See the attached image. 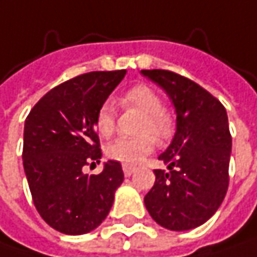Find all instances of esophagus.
<instances>
[{"instance_id": "esophagus-1", "label": "esophagus", "mask_w": 257, "mask_h": 257, "mask_svg": "<svg viewBox=\"0 0 257 257\" xmlns=\"http://www.w3.org/2000/svg\"><path fill=\"white\" fill-rule=\"evenodd\" d=\"M122 171H124L125 177H130V175L135 173V167H132V165H122Z\"/></svg>"}]
</instances>
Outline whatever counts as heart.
<instances>
[{
  "label": "heart",
  "mask_w": 257,
  "mask_h": 257,
  "mask_svg": "<svg viewBox=\"0 0 257 257\" xmlns=\"http://www.w3.org/2000/svg\"><path fill=\"white\" fill-rule=\"evenodd\" d=\"M122 108H135L143 112L138 138H118L106 146L109 158L125 165L139 164L155 148V138L167 140L174 133V118L164 108L161 95L148 84H136L119 98ZM95 128L102 138H109L115 130V112L109 102L99 105L95 114ZM154 134L153 137L152 135Z\"/></svg>",
  "instance_id": "obj_1"
}]
</instances>
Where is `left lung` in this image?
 Segmentation results:
<instances>
[{"label":"left lung","instance_id":"left-lung-1","mask_svg":"<svg viewBox=\"0 0 257 257\" xmlns=\"http://www.w3.org/2000/svg\"><path fill=\"white\" fill-rule=\"evenodd\" d=\"M173 99L177 132L159 159L146 209L164 228L187 231L205 224L221 206L229 184L231 133L224 105L206 89L170 70H142Z\"/></svg>","mask_w":257,"mask_h":257}]
</instances>
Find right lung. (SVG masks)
Listing matches in <instances>:
<instances>
[{"instance_id":"add662e5","label":"right lung","mask_w":257,"mask_h":257,"mask_svg":"<svg viewBox=\"0 0 257 257\" xmlns=\"http://www.w3.org/2000/svg\"><path fill=\"white\" fill-rule=\"evenodd\" d=\"M124 76L125 70H117L73 77L45 93L25 121L23 167L35 208L63 234L96 228L124 180L118 161H108L98 175L82 171L99 164L95 114Z\"/></svg>"}]
</instances>
